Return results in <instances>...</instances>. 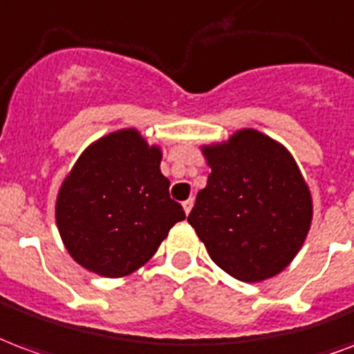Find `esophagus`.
I'll use <instances>...</instances> for the list:
<instances>
[{
	"instance_id": "34e87169",
	"label": "esophagus",
	"mask_w": 354,
	"mask_h": 354,
	"mask_svg": "<svg viewBox=\"0 0 354 354\" xmlns=\"http://www.w3.org/2000/svg\"><path fill=\"white\" fill-rule=\"evenodd\" d=\"M192 205H194V200H192V198H188V200H185V202H183V209H185V213H190V209H192Z\"/></svg>"
}]
</instances>
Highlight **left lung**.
Segmentation results:
<instances>
[{"mask_svg": "<svg viewBox=\"0 0 354 354\" xmlns=\"http://www.w3.org/2000/svg\"><path fill=\"white\" fill-rule=\"evenodd\" d=\"M211 167L188 223L221 270L245 283L275 277L300 252L313 200L285 145L243 128L202 145Z\"/></svg>", "mask_w": 354, "mask_h": 354, "instance_id": "8db88e82", "label": "left lung"}]
</instances>
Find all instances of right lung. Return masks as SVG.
Listing matches in <instances>:
<instances>
[{"mask_svg":"<svg viewBox=\"0 0 354 354\" xmlns=\"http://www.w3.org/2000/svg\"><path fill=\"white\" fill-rule=\"evenodd\" d=\"M160 162V145L136 128L111 131L82 151L56 196V226L77 264L117 279L154 257L185 218Z\"/></svg>","mask_w":354,"mask_h":354,"instance_id":"1","label":"right lung"}]
</instances>
